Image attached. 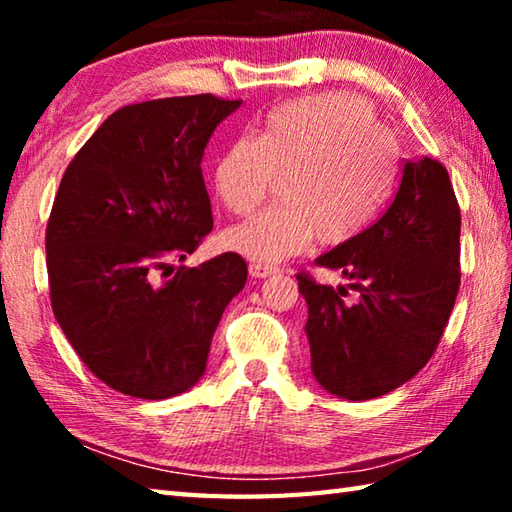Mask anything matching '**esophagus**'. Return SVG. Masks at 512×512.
Listing matches in <instances>:
<instances>
[{
    "instance_id": "1",
    "label": "esophagus",
    "mask_w": 512,
    "mask_h": 512,
    "mask_svg": "<svg viewBox=\"0 0 512 512\" xmlns=\"http://www.w3.org/2000/svg\"><path fill=\"white\" fill-rule=\"evenodd\" d=\"M248 271H250V275H253V277H268V275L277 273V268L275 266H268V264H250Z\"/></svg>"
}]
</instances>
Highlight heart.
<instances>
[{"label": "heart", "mask_w": 512, "mask_h": 512, "mask_svg": "<svg viewBox=\"0 0 512 512\" xmlns=\"http://www.w3.org/2000/svg\"><path fill=\"white\" fill-rule=\"evenodd\" d=\"M397 151L366 99L323 92L287 101L214 164L212 183L232 214H250L282 180L280 201L223 232L232 253L277 264L318 239L341 246L366 232L393 194Z\"/></svg>", "instance_id": "b5f03b06"}]
</instances>
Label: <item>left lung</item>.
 Instances as JSON below:
<instances>
[{
  "label": "left lung",
  "mask_w": 512,
  "mask_h": 512,
  "mask_svg": "<svg viewBox=\"0 0 512 512\" xmlns=\"http://www.w3.org/2000/svg\"><path fill=\"white\" fill-rule=\"evenodd\" d=\"M461 210L438 160H404L397 194L357 239L316 259L359 293L298 273L307 300L311 372L343 400L402 386L436 352L461 287Z\"/></svg>",
  "instance_id": "left-lung-1"
}]
</instances>
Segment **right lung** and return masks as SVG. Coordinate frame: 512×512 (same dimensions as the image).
Returning a JSON list of instances; mask_svg holds the SVG:
<instances>
[{"mask_svg":"<svg viewBox=\"0 0 512 512\" xmlns=\"http://www.w3.org/2000/svg\"><path fill=\"white\" fill-rule=\"evenodd\" d=\"M239 106L214 94L131 103L60 180L45 237L51 309L92 375L119 393L167 400L192 388L223 309L244 289L237 253L155 277L210 235L203 151Z\"/></svg>","mask_w":512,"mask_h":512,"instance_id":"obj_1","label":"right lung"}]
</instances>
